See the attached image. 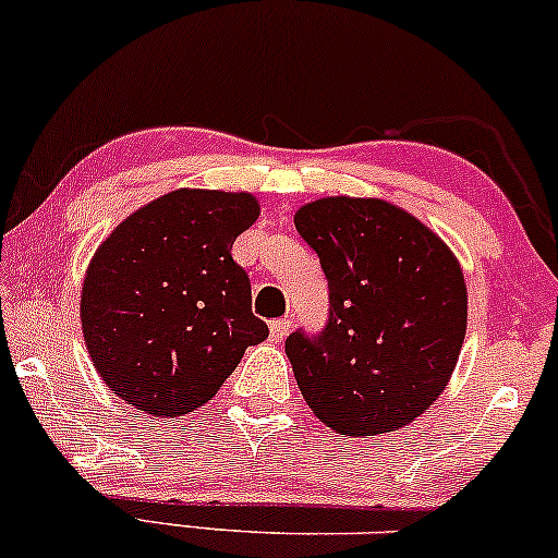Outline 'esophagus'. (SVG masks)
Wrapping results in <instances>:
<instances>
[{
    "label": "esophagus",
    "instance_id": "1",
    "mask_svg": "<svg viewBox=\"0 0 558 558\" xmlns=\"http://www.w3.org/2000/svg\"><path fill=\"white\" fill-rule=\"evenodd\" d=\"M291 327H293L291 319H275L270 324V340L272 342H283L288 337V331H291Z\"/></svg>",
    "mask_w": 558,
    "mask_h": 558
}]
</instances>
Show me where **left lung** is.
Segmentation results:
<instances>
[{"mask_svg":"<svg viewBox=\"0 0 558 558\" xmlns=\"http://www.w3.org/2000/svg\"><path fill=\"white\" fill-rule=\"evenodd\" d=\"M293 221L329 283L324 329L286 340L303 399L340 435L409 425L448 386L466 337L469 295L456 255L378 197H322Z\"/></svg>","mask_w":558,"mask_h":558,"instance_id":"1","label":"left lung"}]
</instances>
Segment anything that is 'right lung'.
I'll use <instances>...</instances> for the list:
<instances>
[{"label":"right lung","instance_id":"obj_1","mask_svg":"<svg viewBox=\"0 0 558 558\" xmlns=\"http://www.w3.org/2000/svg\"><path fill=\"white\" fill-rule=\"evenodd\" d=\"M259 216L250 193L172 190L97 246L82 286V331L100 378L151 417L216 397L267 324L252 314L234 239Z\"/></svg>","mask_w":558,"mask_h":558}]
</instances>
